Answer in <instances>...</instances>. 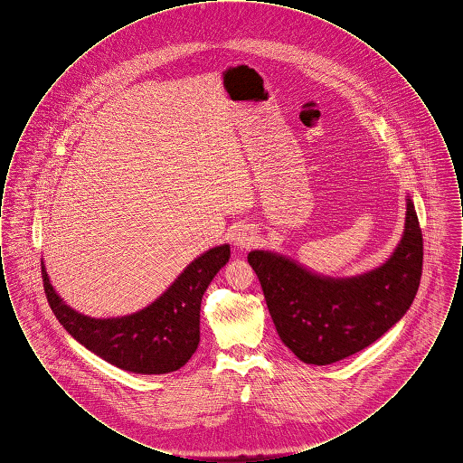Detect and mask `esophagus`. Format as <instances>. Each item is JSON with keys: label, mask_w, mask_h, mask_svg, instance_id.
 Masks as SVG:
<instances>
[{"label": "esophagus", "mask_w": 463, "mask_h": 463, "mask_svg": "<svg viewBox=\"0 0 463 463\" xmlns=\"http://www.w3.org/2000/svg\"><path fill=\"white\" fill-rule=\"evenodd\" d=\"M232 242H234V246H236L238 250H248V248L255 246L257 236H255L253 231H250V229H246V227H241V229H238V231L234 232Z\"/></svg>", "instance_id": "esophagus-1"}]
</instances>
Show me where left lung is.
Listing matches in <instances>:
<instances>
[{"label": "left lung", "mask_w": 463, "mask_h": 463, "mask_svg": "<svg viewBox=\"0 0 463 463\" xmlns=\"http://www.w3.org/2000/svg\"><path fill=\"white\" fill-rule=\"evenodd\" d=\"M421 262V231L410 196L401 241L368 272L331 278L276 251L248 253L279 338L300 361L317 366L359 353L391 330L413 304Z\"/></svg>", "instance_id": "1"}]
</instances>
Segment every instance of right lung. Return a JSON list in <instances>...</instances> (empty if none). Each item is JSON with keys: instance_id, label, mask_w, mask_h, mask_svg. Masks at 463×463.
Listing matches in <instances>:
<instances>
[{"instance_id": "obj_1", "label": "right lung", "mask_w": 463, "mask_h": 463, "mask_svg": "<svg viewBox=\"0 0 463 463\" xmlns=\"http://www.w3.org/2000/svg\"><path fill=\"white\" fill-rule=\"evenodd\" d=\"M229 259V244L204 251L155 302L118 317H90L69 307L52 287L43 260L42 274L48 304L74 340L125 372L163 374L180 370L196 353L201 298Z\"/></svg>"}]
</instances>
